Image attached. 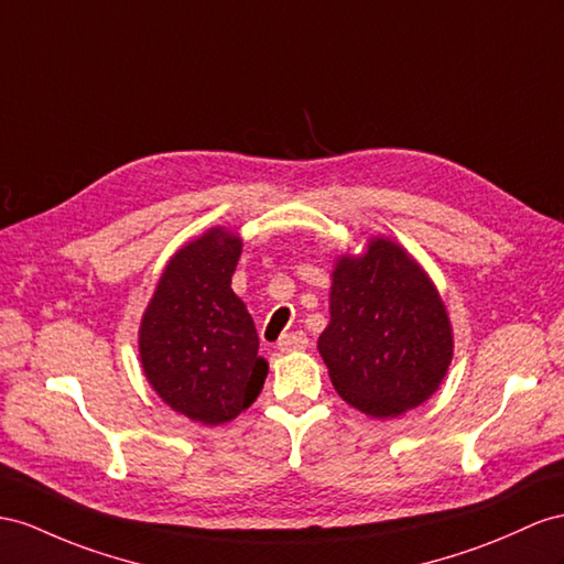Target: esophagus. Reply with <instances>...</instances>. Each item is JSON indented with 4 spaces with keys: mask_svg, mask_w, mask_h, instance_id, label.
Segmentation results:
<instances>
[{
    "mask_svg": "<svg viewBox=\"0 0 564 564\" xmlns=\"http://www.w3.org/2000/svg\"><path fill=\"white\" fill-rule=\"evenodd\" d=\"M305 348H310V338L302 334V330H295V334H285L279 340L281 352H297V350H305Z\"/></svg>",
    "mask_w": 564,
    "mask_h": 564,
    "instance_id": "esophagus-1",
    "label": "esophagus"
}]
</instances>
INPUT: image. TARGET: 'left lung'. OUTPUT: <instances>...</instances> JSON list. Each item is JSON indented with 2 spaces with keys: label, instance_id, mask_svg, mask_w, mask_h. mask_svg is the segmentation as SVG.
Returning <instances> with one entry per match:
<instances>
[{
  "label": "left lung",
  "instance_id": "left-lung-1",
  "mask_svg": "<svg viewBox=\"0 0 564 564\" xmlns=\"http://www.w3.org/2000/svg\"><path fill=\"white\" fill-rule=\"evenodd\" d=\"M330 322L316 348L336 393L373 420L420 408L453 362V324L438 288L416 259L386 236L330 271Z\"/></svg>",
  "mask_w": 564,
  "mask_h": 564
}]
</instances>
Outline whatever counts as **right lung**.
<instances>
[{"mask_svg":"<svg viewBox=\"0 0 564 564\" xmlns=\"http://www.w3.org/2000/svg\"><path fill=\"white\" fill-rule=\"evenodd\" d=\"M242 238L214 226L173 252L142 312L138 352L154 393L187 420L219 426L248 410L269 365L230 288Z\"/></svg>","mask_w":564,"mask_h":564,"instance_id":"obj_1","label":"right lung"}]
</instances>
